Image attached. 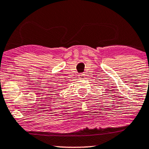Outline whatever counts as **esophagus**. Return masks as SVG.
<instances>
[{"instance_id":"obj_1","label":"esophagus","mask_w":149,"mask_h":149,"mask_svg":"<svg viewBox=\"0 0 149 149\" xmlns=\"http://www.w3.org/2000/svg\"><path fill=\"white\" fill-rule=\"evenodd\" d=\"M78 76H79V78H80V79H83V78H84L85 75H84V74H83V73H80V74H79V75H78Z\"/></svg>"}]
</instances>
